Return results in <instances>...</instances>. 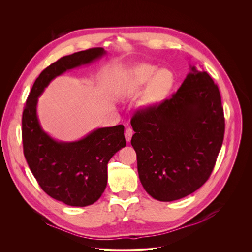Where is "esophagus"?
Listing matches in <instances>:
<instances>
[{
	"mask_svg": "<svg viewBox=\"0 0 252 252\" xmlns=\"http://www.w3.org/2000/svg\"><path fill=\"white\" fill-rule=\"evenodd\" d=\"M132 134H133V130H132V128H130V127L126 128V131H125V137H126V141H127V142H129V141H130V139H131V137H132Z\"/></svg>",
	"mask_w": 252,
	"mask_h": 252,
	"instance_id": "esophagus-1",
	"label": "esophagus"
}]
</instances>
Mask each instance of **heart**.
I'll use <instances>...</instances> for the list:
<instances>
[{"label":"heart","mask_w":252,"mask_h":252,"mask_svg":"<svg viewBox=\"0 0 252 252\" xmlns=\"http://www.w3.org/2000/svg\"><path fill=\"white\" fill-rule=\"evenodd\" d=\"M173 84L174 77L169 69H158L154 64L140 63L132 67L127 74L121 94L124 97H132L147 87L141 98V105L150 107L163 101Z\"/></svg>","instance_id":"obj_1"}]
</instances>
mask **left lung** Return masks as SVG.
<instances>
[{"mask_svg":"<svg viewBox=\"0 0 252 252\" xmlns=\"http://www.w3.org/2000/svg\"><path fill=\"white\" fill-rule=\"evenodd\" d=\"M190 71L172 97L131 119L139 181L159 201L181 199L208 179L224 136L220 90L204 70Z\"/></svg>","mask_w":252,"mask_h":252,"instance_id":"left-lung-1","label":"left lung"}]
</instances>
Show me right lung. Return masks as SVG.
Masks as SVG:
<instances>
[{
    "mask_svg": "<svg viewBox=\"0 0 252 252\" xmlns=\"http://www.w3.org/2000/svg\"><path fill=\"white\" fill-rule=\"evenodd\" d=\"M105 54L102 48L90 49L49 65L35 80L23 112V147L30 169L47 194L70 206H88L101 196L107 183V162L126 147L125 127H99L79 140H57L40 124L38 100L55 78Z\"/></svg>",
    "mask_w": 252,
    "mask_h": 252,
    "instance_id": "add662e5",
    "label": "right lung"
}]
</instances>
